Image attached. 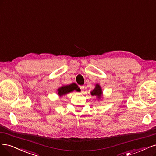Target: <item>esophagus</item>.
<instances>
[{
    "instance_id": "34e87169",
    "label": "esophagus",
    "mask_w": 156,
    "mask_h": 156,
    "mask_svg": "<svg viewBox=\"0 0 156 156\" xmlns=\"http://www.w3.org/2000/svg\"><path fill=\"white\" fill-rule=\"evenodd\" d=\"M80 89H82V91H83V89H84V86H83V85H81V86H80Z\"/></svg>"
}]
</instances>
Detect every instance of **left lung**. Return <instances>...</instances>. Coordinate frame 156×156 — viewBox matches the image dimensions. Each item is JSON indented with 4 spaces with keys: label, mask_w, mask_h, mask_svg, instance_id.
<instances>
[{
    "label": "left lung",
    "mask_w": 156,
    "mask_h": 156,
    "mask_svg": "<svg viewBox=\"0 0 156 156\" xmlns=\"http://www.w3.org/2000/svg\"><path fill=\"white\" fill-rule=\"evenodd\" d=\"M91 94L92 96L96 97L98 101L100 99L103 98L102 89L101 86H100L98 83H97L96 85H95V87L93 90H92V91H91Z\"/></svg>",
    "instance_id": "1"
}]
</instances>
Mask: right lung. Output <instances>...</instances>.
I'll return each mask as SVG.
<instances>
[{
  "mask_svg": "<svg viewBox=\"0 0 156 156\" xmlns=\"http://www.w3.org/2000/svg\"><path fill=\"white\" fill-rule=\"evenodd\" d=\"M74 91H79L80 88L78 87V85L75 83H71L70 85H62L57 89V94L59 97H62L64 95L67 94L69 93L73 92Z\"/></svg>",
  "mask_w": 156,
  "mask_h": 156,
  "instance_id": "obj_1",
  "label": "right lung"
}]
</instances>
